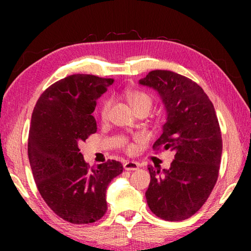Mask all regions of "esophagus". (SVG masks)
<instances>
[{
	"label": "esophagus",
	"mask_w": 251,
	"mask_h": 251,
	"mask_svg": "<svg viewBox=\"0 0 251 251\" xmlns=\"http://www.w3.org/2000/svg\"><path fill=\"white\" fill-rule=\"evenodd\" d=\"M139 167V164L136 163V161H125L124 163V168L125 171H137Z\"/></svg>",
	"instance_id": "esophagus-1"
}]
</instances>
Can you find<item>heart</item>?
<instances>
[{"label":"heart","instance_id":"1","mask_svg":"<svg viewBox=\"0 0 251 251\" xmlns=\"http://www.w3.org/2000/svg\"><path fill=\"white\" fill-rule=\"evenodd\" d=\"M124 97L127 100V103L130 105V107L134 109L135 113L141 109H146L150 112L152 105H154V99H152V96L150 93L142 90H137V88H129V90H126L124 92ZM110 105H112V100L110 99H104L101 100V103L100 105V116L101 120H105V118L107 117ZM136 139L138 138L136 137ZM123 145H124V148L128 152H133L135 150L133 143H130L128 141L123 142Z\"/></svg>","mask_w":251,"mask_h":251}]
</instances>
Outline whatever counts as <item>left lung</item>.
<instances>
[{
    "instance_id": "left-lung-1",
    "label": "left lung",
    "mask_w": 251,
    "mask_h": 251,
    "mask_svg": "<svg viewBox=\"0 0 251 251\" xmlns=\"http://www.w3.org/2000/svg\"><path fill=\"white\" fill-rule=\"evenodd\" d=\"M139 83L158 91L168 113L152 150L175 151L169 169L148 166L147 205L157 217L180 222L201 209L217 182L223 151L218 118L202 88L184 75L155 70Z\"/></svg>"
}]
</instances>
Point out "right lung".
Here are the masks:
<instances>
[{"mask_svg":"<svg viewBox=\"0 0 251 251\" xmlns=\"http://www.w3.org/2000/svg\"><path fill=\"white\" fill-rule=\"evenodd\" d=\"M113 83L95 75L66 76L46 88L33 109L27 155L34 180L46 205L71 224L103 217L107 187L123 173V165L114 159L90 166L78 148L96 133L92 113Z\"/></svg>","mask_w":251,"mask_h":251,"instance_id":"1","label":"right lung"}]
</instances>
